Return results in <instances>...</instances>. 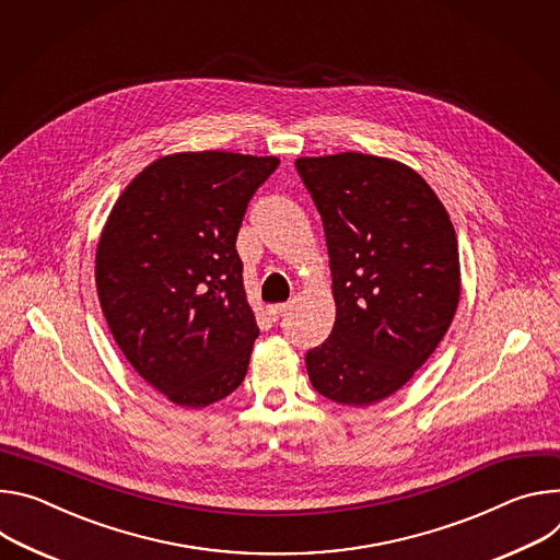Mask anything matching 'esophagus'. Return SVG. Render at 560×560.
I'll use <instances>...</instances> for the list:
<instances>
[{"instance_id":"34e87169","label":"esophagus","mask_w":560,"mask_h":560,"mask_svg":"<svg viewBox=\"0 0 560 560\" xmlns=\"http://www.w3.org/2000/svg\"><path fill=\"white\" fill-rule=\"evenodd\" d=\"M287 308H289V304L282 302V304H269L267 312H269V316H271L273 320H278V318H282V316L287 314Z\"/></svg>"}]
</instances>
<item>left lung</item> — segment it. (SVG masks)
Instances as JSON below:
<instances>
[{
	"instance_id": "1",
	"label": "left lung",
	"mask_w": 560,
	"mask_h": 560,
	"mask_svg": "<svg viewBox=\"0 0 560 560\" xmlns=\"http://www.w3.org/2000/svg\"><path fill=\"white\" fill-rule=\"evenodd\" d=\"M323 218L336 323L306 351L325 398L366 407L396 394L436 351L460 300L458 240L447 209L407 164L338 153L298 158Z\"/></svg>"
}]
</instances>
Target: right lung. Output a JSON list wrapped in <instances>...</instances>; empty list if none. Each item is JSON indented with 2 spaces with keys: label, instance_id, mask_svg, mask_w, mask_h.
<instances>
[{
  "label": "right lung",
  "instance_id": "right-lung-1",
  "mask_svg": "<svg viewBox=\"0 0 560 560\" xmlns=\"http://www.w3.org/2000/svg\"><path fill=\"white\" fill-rule=\"evenodd\" d=\"M280 160L173 153L121 191L102 229L95 284L108 329L171 402L209 407L240 387L260 334L235 240Z\"/></svg>",
  "mask_w": 560,
  "mask_h": 560
}]
</instances>
